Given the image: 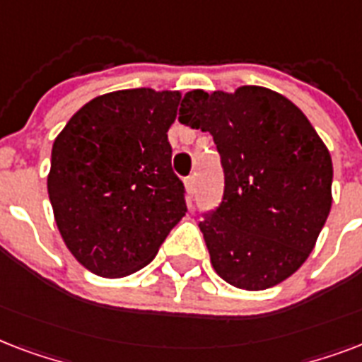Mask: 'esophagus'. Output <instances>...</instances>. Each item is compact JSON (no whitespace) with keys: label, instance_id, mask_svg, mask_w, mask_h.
I'll use <instances>...</instances> for the list:
<instances>
[{"label":"esophagus","instance_id":"esophagus-1","mask_svg":"<svg viewBox=\"0 0 362 362\" xmlns=\"http://www.w3.org/2000/svg\"><path fill=\"white\" fill-rule=\"evenodd\" d=\"M185 187H187V192H189L190 204H192V196H194V192H196V179H194V175H189V177L185 179Z\"/></svg>","mask_w":362,"mask_h":362}]
</instances>
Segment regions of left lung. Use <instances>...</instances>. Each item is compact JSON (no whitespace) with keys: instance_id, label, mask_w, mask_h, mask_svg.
<instances>
[{"instance_id":"obj_1","label":"left lung","mask_w":362,"mask_h":362,"mask_svg":"<svg viewBox=\"0 0 362 362\" xmlns=\"http://www.w3.org/2000/svg\"><path fill=\"white\" fill-rule=\"evenodd\" d=\"M181 122L209 132L225 190L202 213L211 264L245 291L274 287L312 253L332 204V160L306 115L262 86L185 94Z\"/></svg>"}]
</instances>
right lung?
Returning a JSON list of instances; mask_svg holds the SVG:
<instances>
[{
    "mask_svg": "<svg viewBox=\"0 0 362 362\" xmlns=\"http://www.w3.org/2000/svg\"><path fill=\"white\" fill-rule=\"evenodd\" d=\"M181 92L132 88L94 98L52 145L47 187L67 249L102 277L141 270L187 213L172 170Z\"/></svg>",
    "mask_w": 362,
    "mask_h": 362,
    "instance_id": "right-lung-1",
    "label": "right lung"
}]
</instances>
